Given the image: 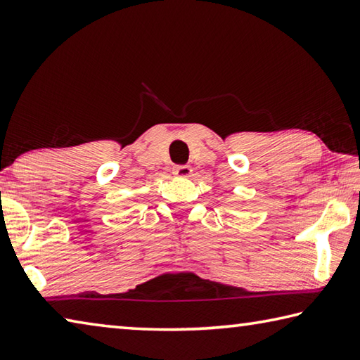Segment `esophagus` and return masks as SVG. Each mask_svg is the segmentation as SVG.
<instances>
[{"mask_svg": "<svg viewBox=\"0 0 360 360\" xmlns=\"http://www.w3.org/2000/svg\"><path fill=\"white\" fill-rule=\"evenodd\" d=\"M191 167L186 166V164H184V166H175L174 167V175L175 176H180V179H186V176L191 175Z\"/></svg>", "mask_w": 360, "mask_h": 360, "instance_id": "34e87169", "label": "esophagus"}]
</instances>
